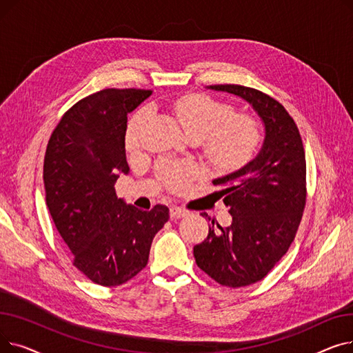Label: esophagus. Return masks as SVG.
<instances>
[{
    "label": "esophagus",
    "mask_w": 353,
    "mask_h": 353,
    "mask_svg": "<svg viewBox=\"0 0 353 353\" xmlns=\"http://www.w3.org/2000/svg\"><path fill=\"white\" fill-rule=\"evenodd\" d=\"M188 214H189V212L186 209L180 208V206H172L170 208V216L173 219H180V217H184V216H188Z\"/></svg>",
    "instance_id": "34e87169"
}]
</instances>
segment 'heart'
Listing matches in <instances>:
<instances>
[{"label": "heart", "mask_w": 353, "mask_h": 353, "mask_svg": "<svg viewBox=\"0 0 353 353\" xmlns=\"http://www.w3.org/2000/svg\"><path fill=\"white\" fill-rule=\"evenodd\" d=\"M176 120L194 139L205 141L210 161L226 170H236L248 164L261 147L263 134L259 121L246 113H234L233 105L208 94H188L173 104ZM150 108L143 107L132 116L125 128V147L139 150ZM199 173L193 161L161 163L160 179L174 190H181Z\"/></svg>", "instance_id": "1"}]
</instances>
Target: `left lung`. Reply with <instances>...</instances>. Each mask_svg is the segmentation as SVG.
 Masks as SVG:
<instances>
[{"label":"left lung","instance_id":"obj_1","mask_svg":"<svg viewBox=\"0 0 353 353\" xmlns=\"http://www.w3.org/2000/svg\"><path fill=\"white\" fill-rule=\"evenodd\" d=\"M253 105L265 123L261 153L242 169L216 179L232 225L209 226L193 249L197 266L228 288L253 285L277 265L298 233L306 205L303 143L288 110L266 92L240 84H214ZM208 217V213H201ZM210 219V217H209Z\"/></svg>","mask_w":353,"mask_h":353}]
</instances>
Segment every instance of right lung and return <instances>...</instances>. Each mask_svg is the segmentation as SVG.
Instances as JSON below:
<instances>
[{
  "label": "right lung",
  "instance_id": "add662e5",
  "mask_svg": "<svg viewBox=\"0 0 353 353\" xmlns=\"http://www.w3.org/2000/svg\"><path fill=\"white\" fill-rule=\"evenodd\" d=\"M152 92L105 88L90 94L65 111L47 144V208L72 265L101 286L123 285L143 270L156 233L169 220L164 205L145 212L116 196L119 176L130 172L127 114Z\"/></svg>",
  "mask_w": 353,
  "mask_h": 353
}]
</instances>
